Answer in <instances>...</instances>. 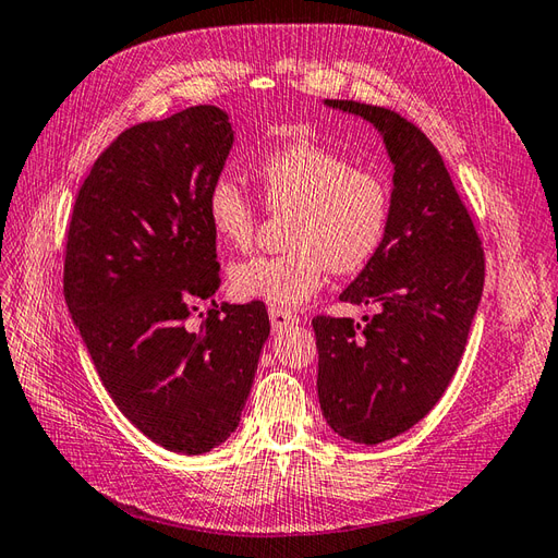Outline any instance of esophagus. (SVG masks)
Segmentation results:
<instances>
[{
	"label": "esophagus",
	"instance_id": "1",
	"mask_svg": "<svg viewBox=\"0 0 558 558\" xmlns=\"http://www.w3.org/2000/svg\"><path fill=\"white\" fill-rule=\"evenodd\" d=\"M269 322H271V329L283 331L287 327L295 325L299 317H295L291 311H283V307H269Z\"/></svg>",
	"mask_w": 558,
	"mask_h": 558
}]
</instances>
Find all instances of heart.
<instances>
[{
	"label": "heart",
	"instance_id": "b5f03b06",
	"mask_svg": "<svg viewBox=\"0 0 558 558\" xmlns=\"http://www.w3.org/2000/svg\"><path fill=\"white\" fill-rule=\"evenodd\" d=\"M265 205L293 209L279 255H253L229 271L231 291L243 301L301 305L322 287L327 267L353 275L373 263L389 227V189L373 171L315 141H295L267 153L257 165ZM205 213L215 239L243 251L253 243L257 207L243 185L219 177L207 191Z\"/></svg>",
	"mask_w": 558,
	"mask_h": 558
}]
</instances>
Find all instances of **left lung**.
Masks as SVG:
<instances>
[{
	"label": "left lung",
	"instance_id": "left-lung-1",
	"mask_svg": "<svg viewBox=\"0 0 558 558\" xmlns=\"http://www.w3.org/2000/svg\"><path fill=\"white\" fill-rule=\"evenodd\" d=\"M381 133L393 165L384 243L339 299L379 305L363 317L317 315V396L329 427L379 444L420 423L447 391L485 283V251L444 159L391 109L325 100Z\"/></svg>",
	"mask_w": 558,
	"mask_h": 558
}]
</instances>
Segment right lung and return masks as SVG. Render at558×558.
Returning <instances> with one entry per match:
<instances>
[{
  "instance_id": "obj_1",
  "label": "right lung",
  "mask_w": 558,
  "mask_h": 558,
  "mask_svg": "<svg viewBox=\"0 0 558 558\" xmlns=\"http://www.w3.org/2000/svg\"><path fill=\"white\" fill-rule=\"evenodd\" d=\"M233 145L229 114L197 105L123 131L71 213L64 299L111 401L147 439L207 453L231 437L269 337L265 303H221L207 191Z\"/></svg>"
}]
</instances>
